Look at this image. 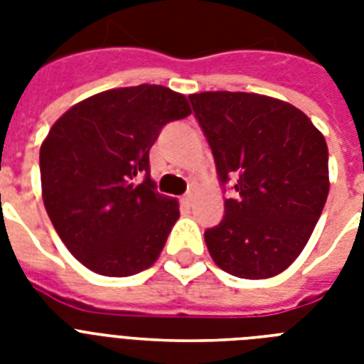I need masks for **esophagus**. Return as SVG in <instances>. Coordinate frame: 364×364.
<instances>
[{
    "label": "esophagus",
    "mask_w": 364,
    "mask_h": 364,
    "mask_svg": "<svg viewBox=\"0 0 364 364\" xmlns=\"http://www.w3.org/2000/svg\"><path fill=\"white\" fill-rule=\"evenodd\" d=\"M181 204L183 205H191V204H193V194H191V193L183 194V196H181Z\"/></svg>",
    "instance_id": "esophagus-1"
}]
</instances>
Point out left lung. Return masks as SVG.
Returning a JSON list of instances; mask_svg holds the SVG:
<instances>
[{
  "instance_id": "obj_1",
  "label": "left lung",
  "mask_w": 364,
  "mask_h": 364,
  "mask_svg": "<svg viewBox=\"0 0 364 364\" xmlns=\"http://www.w3.org/2000/svg\"><path fill=\"white\" fill-rule=\"evenodd\" d=\"M225 198L204 232L215 264L243 279L283 272L310 240L328 194L325 137L300 109L247 92L188 96Z\"/></svg>"
}]
</instances>
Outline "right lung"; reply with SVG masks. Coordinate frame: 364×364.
Masks as SVG:
<instances>
[{
  "label": "right lung",
  "instance_id": "add662e5",
  "mask_svg": "<svg viewBox=\"0 0 364 364\" xmlns=\"http://www.w3.org/2000/svg\"><path fill=\"white\" fill-rule=\"evenodd\" d=\"M188 115L183 94L139 85L96 94L54 122L39 151L43 202L81 264L126 277L159 259L179 205L156 191L149 149Z\"/></svg>",
  "mask_w": 364,
  "mask_h": 364
}]
</instances>
